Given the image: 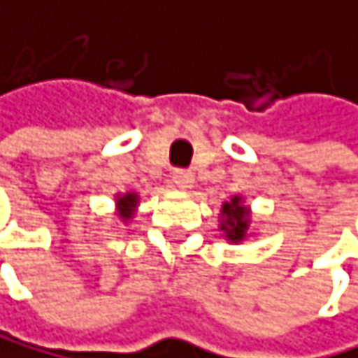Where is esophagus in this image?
Listing matches in <instances>:
<instances>
[{
    "label": "esophagus",
    "mask_w": 358,
    "mask_h": 358,
    "mask_svg": "<svg viewBox=\"0 0 358 358\" xmlns=\"http://www.w3.org/2000/svg\"><path fill=\"white\" fill-rule=\"evenodd\" d=\"M171 182H173L176 189H189V187L194 185V173L192 171H185V169H178L171 176Z\"/></svg>",
    "instance_id": "1"
}]
</instances>
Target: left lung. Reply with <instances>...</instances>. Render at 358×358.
Masks as SVG:
<instances>
[{
  "instance_id": "1",
  "label": "left lung",
  "mask_w": 358,
  "mask_h": 358,
  "mask_svg": "<svg viewBox=\"0 0 358 358\" xmlns=\"http://www.w3.org/2000/svg\"><path fill=\"white\" fill-rule=\"evenodd\" d=\"M218 227L224 241L231 245H241L252 238V207L245 205L243 196H231L229 200H224L218 214Z\"/></svg>"
}]
</instances>
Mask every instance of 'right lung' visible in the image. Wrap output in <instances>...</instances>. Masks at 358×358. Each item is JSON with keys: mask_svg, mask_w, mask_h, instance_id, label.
<instances>
[{"mask_svg": "<svg viewBox=\"0 0 358 358\" xmlns=\"http://www.w3.org/2000/svg\"><path fill=\"white\" fill-rule=\"evenodd\" d=\"M113 200H115V216L124 224L134 220L138 205H140V196L136 192H117Z\"/></svg>", "mask_w": 358, "mask_h": 358, "instance_id": "1", "label": "right lung"}]
</instances>
